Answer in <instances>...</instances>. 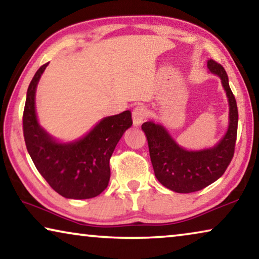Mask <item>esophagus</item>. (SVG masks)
<instances>
[{
    "label": "esophagus",
    "instance_id": "obj_1",
    "mask_svg": "<svg viewBox=\"0 0 259 259\" xmlns=\"http://www.w3.org/2000/svg\"><path fill=\"white\" fill-rule=\"evenodd\" d=\"M148 110H146L145 107L138 106L133 110V122L134 125H141L143 122L145 121L146 117H148Z\"/></svg>",
    "mask_w": 259,
    "mask_h": 259
}]
</instances>
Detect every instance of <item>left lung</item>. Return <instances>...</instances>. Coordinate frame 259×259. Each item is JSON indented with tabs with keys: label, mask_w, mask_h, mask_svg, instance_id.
I'll return each instance as SVG.
<instances>
[{
	"label": "left lung",
	"mask_w": 259,
	"mask_h": 259,
	"mask_svg": "<svg viewBox=\"0 0 259 259\" xmlns=\"http://www.w3.org/2000/svg\"><path fill=\"white\" fill-rule=\"evenodd\" d=\"M207 66L220 76L229 102V126L219 144L200 151H188L177 144L161 124L152 121L142 124L154 176L163 186L177 193H192L209 186L222 177L234 157L238 123L236 100L225 68L213 59L208 60Z\"/></svg>",
	"instance_id": "left-lung-1"
}]
</instances>
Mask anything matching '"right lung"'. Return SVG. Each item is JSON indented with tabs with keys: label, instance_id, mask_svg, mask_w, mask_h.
<instances>
[{
	"label": "right lung",
	"instance_id": "1",
	"mask_svg": "<svg viewBox=\"0 0 259 259\" xmlns=\"http://www.w3.org/2000/svg\"><path fill=\"white\" fill-rule=\"evenodd\" d=\"M49 63L40 66L29 84L23 113L26 149L38 172L58 194L67 199H91L106 190L110 178L109 160L115 146L133 125L131 113L102 118L86 136L59 143L37 121L34 95Z\"/></svg>",
	"mask_w": 259,
	"mask_h": 259
}]
</instances>
